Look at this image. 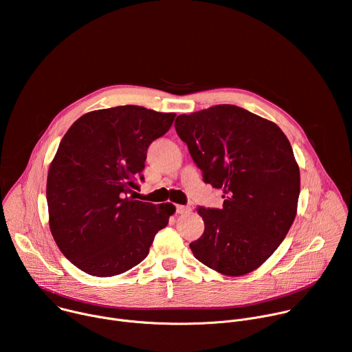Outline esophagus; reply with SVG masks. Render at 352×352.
<instances>
[{
    "label": "esophagus",
    "mask_w": 352,
    "mask_h": 352,
    "mask_svg": "<svg viewBox=\"0 0 352 352\" xmlns=\"http://www.w3.org/2000/svg\"><path fill=\"white\" fill-rule=\"evenodd\" d=\"M175 209H177V213H179V214H186V213L190 212V208L189 206H184V205H177Z\"/></svg>",
    "instance_id": "esophagus-1"
}]
</instances>
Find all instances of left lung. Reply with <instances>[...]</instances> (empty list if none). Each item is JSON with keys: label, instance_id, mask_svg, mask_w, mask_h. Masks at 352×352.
<instances>
[{"label": "left lung", "instance_id": "left-lung-1", "mask_svg": "<svg viewBox=\"0 0 352 352\" xmlns=\"http://www.w3.org/2000/svg\"><path fill=\"white\" fill-rule=\"evenodd\" d=\"M175 131L204 181L224 193L221 209L197 208L205 231L189 243L195 258L226 276L258 269L296 214L299 167L287 136L274 122L232 104L182 114Z\"/></svg>", "mask_w": 352, "mask_h": 352}]
</instances>
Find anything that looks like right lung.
<instances>
[{"mask_svg":"<svg viewBox=\"0 0 352 352\" xmlns=\"http://www.w3.org/2000/svg\"><path fill=\"white\" fill-rule=\"evenodd\" d=\"M175 114L140 106L97 110L64 135L47 177L50 230L82 272L111 277L139 265L175 212L128 196L143 181L147 148Z\"/></svg>","mask_w":352,"mask_h":352,"instance_id":"right-lung-1","label":"right lung"}]
</instances>
